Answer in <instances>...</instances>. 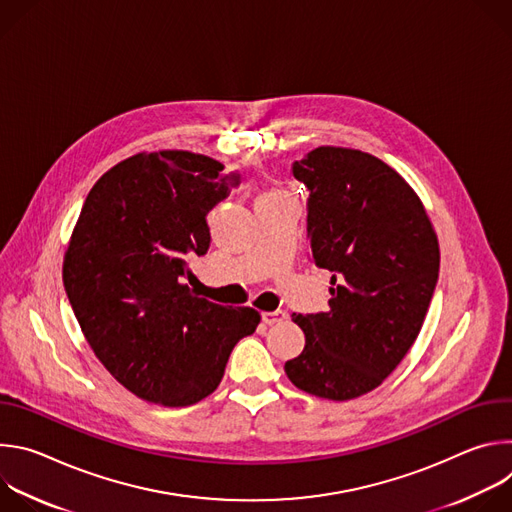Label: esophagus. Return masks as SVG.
<instances>
[{"label": "esophagus", "mask_w": 512, "mask_h": 512, "mask_svg": "<svg viewBox=\"0 0 512 512\" xmlns=\"http://www.w3.org/2000/svg\"><path fill=\"white\" fill-rule=\"evenodd\" d=\"M263 322L267 324V326H271V324H277V322H283L285 318H287V314L283 312V310H273V312H263Z\"/></svg>", "instance_id": "esophagus-1"}]
</instances>
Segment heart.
<instances>
[{
  "mask_svg": "<svg viewBox=\"0 0 512 512\" xmlns=\"http://www.w3.org/2000/svg\"><path fill=\"white\" fill-rule=\"evenodd\" d=\"M271 194H283V192H279V190H269V192H265L263 196H271Z\"/></svg>",
  "mask_w": 512,
  "mask_h": 512,
  "instance_id": "b5f03b06",
  "label": "heart"
}]
</instances>
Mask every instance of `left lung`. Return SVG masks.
<instances>
[{"label":"left lung","mask_w":512,"mask_h":512,"mask_svg":"<svg viewBox=\"0 0 512 512\" xmlns=\"http://www.w3.org/2000/svg\"><path fill=\"white\" fill-rule=\"evenodd\" d=\"M310 190L308 239L332 271L330 310L294 314L306 334L285 362L298 389L348 401L377 389L417 340L440 271V243L421 198L383 160L322 145L294 164Z\"/></svg>","instance_id":"obj_1"}]
</instances>
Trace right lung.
Listing matches in <instances>:
<instances>
[{"label":"right lung","mask_w":512,"mask_h":512,"mask_svg":"<svg viewBox=\"0 0 512 512\" xmlns=\"http://www.w3.org/2000/svg\"><path fill=\"white\" fill-rule=\"evenodd\" d=\"M186 150L139 152L91 188L64 251L62 281L103 367L133 395L164 407L202 401L235 344L255 332L253 308L200 298L188 259L210 245L206 214L237 176Z\"/></svg>","instance_id":"obj_1"}]
</instances>
